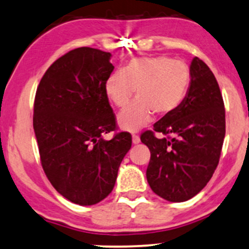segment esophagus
<instances>
[{
  "label": "esophagus",
  "instance_id": "34e87169",
  "mask_svg": "<svg viewBox=\"0 0 249 249\" xmlns=\"http://www.w3.org/2000/svg\"><path fill=\"white\" fill-rule=\"evenodd\" d=\"M131 140H133V143H134V144H139L140 141H141V140H140L139 135H135V134H134V135L131 136Z\"/></svg>",
  "mask_w": 249,
  "mask_h": 249
}]
</instances>
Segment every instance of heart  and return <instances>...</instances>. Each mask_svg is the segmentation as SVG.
<instances>
[{
	"instance_id": "heart-1",
	"label": "heart",
	"mask_w": 249,
	"mask_h": 249,
	"mask_svg": "<svg viewBox=\"0 0 249 249\" xmlns=\"http://www.w3.org/2000/svg\"><path fill=\"white\" fill-rule=\"evenodd\" d=\"M191 73L182 60L165 55L131 59L122 71L113 72L105 83V93L115 107L124 108L118 124L125 131H139L153 119L154 113L165 116L177 109L189 90Z\"/></svg>"
}]
</instances>
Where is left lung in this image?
<instances>
[{"mask_svg": "<svg viewBox=\"0 0 249 249\" xmlns=\"http://www.w3.org/2000/svg\"><path fill=\"white\" fill-rule=\"evenodd\" d=\"M189 90L177 109L141 135L150 150L147 180L168 201L191 199L205 188L217 169L225 137V107L217 79L195 57ZM155 132L163 133L156 138Z\"/></svg>", "mask_w": 249, "mask_h": 249, "instance_id": "1", "label": "left lung"}]
</instances>
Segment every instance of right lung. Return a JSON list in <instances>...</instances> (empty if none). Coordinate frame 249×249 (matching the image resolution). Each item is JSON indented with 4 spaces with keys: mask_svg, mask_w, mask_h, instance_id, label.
<instances>
[{
    "mask_svg": "<svg viewBox=\"0 0 249 249\" xmlns=\"http://www.w3.org/2000/svg\"><path fill=\"white\" fill-rule=\"evenodd\" d=\"M109 52L78 48L49 67L37 87L34 130L40 163L52 186L79 205H94L112 192L131 147L129 133L109 141L115 114L105 93L114 66Z\"/></svg>",
    "mask_w": 249,
    "mask_h": 249,
    "instance_id": "add662e5",
    "label": "right lung"
}]
</instances>
